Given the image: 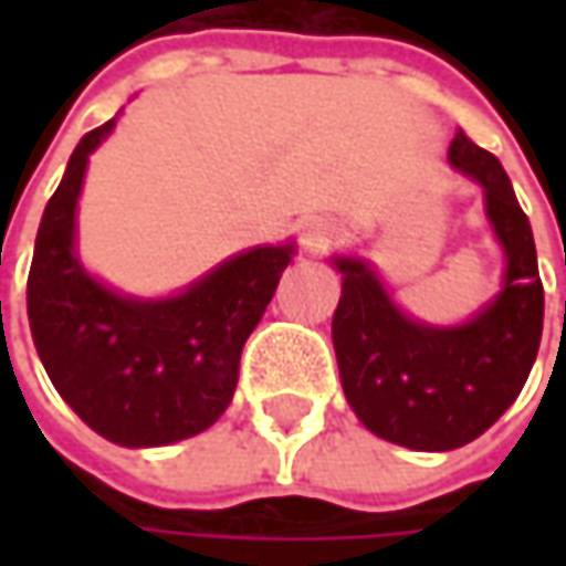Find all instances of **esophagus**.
<instances>
[{"mask_svg":"<svg viewBox=\"0 0 566 566\" xmlns=\"http://www.w3.org/2000/svg\"><path fill=\"white\" fill-rule=\"evenodd\" d=\"M298 239H302V249L312 251V254H321V251H327L337 242L339 229L337 223H331V220H324V217H312V220L302 223Z\"/></svg>","mask_w":566,"mask_h":566,"instance_id":"esophagus-1","label":"esophagus"}]
</instances>
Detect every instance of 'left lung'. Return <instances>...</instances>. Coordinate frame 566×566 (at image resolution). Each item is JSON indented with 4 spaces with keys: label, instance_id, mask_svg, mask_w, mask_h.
I'll use <instances>...</instances> for the list:
<instances>
[{
    "label": "left lung",
    "instance_id": "1",
    "mask_svg": "<svg viewBox=\"0 0 566 566\" xmlns=\"http://www.w3.org/2000/svg\"><path fill=\"white\" fill-rule=\"evenodd\" d=\"M447 160L482 186L507 258L504 286L479 315L460 327L412 321L365 261L334 258L343 273L334 312L343 394L371 434L412 450H453L489 431L533 371L545 317L530 217L501 160L463 132L450 142Z\"/></svg>",
    "mask_w": 566,
    "mask_h": 566
}]
</instances>
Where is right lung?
<instances>
[{"instance_id": "right-lung-1", "label": "right lung", "mask_w": 566, "mask_h": 566, "mask_svg": "<svg viewBox=\"0 0 566 566\" xmlns=\"http://www.w3.org/2000/svg\"><path fill=\"white\" fill-rule=\"evenodd\" d=\"M113 125L81 138L43 210L28 321L53 387L84 422L113 444L164 447L223 416L242 346L295 249L290 242L242 251L172 298H132L103 286L77 261L75 207L87 157Z\"/></svg>"}]
</instances>
